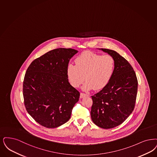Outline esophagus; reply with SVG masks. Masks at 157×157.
I'll list each match as a JSON object with an SVG mask.
<instances>
[{"label": "esophagus", "instance_id": "1", "mask_svg": "<svg viewBox=\"0 0 157 157\" xmlns=\"http://www.w3.org/2000/svg\"><path fill=\"white\" fill-rule=\"evenodd\" d=\"M86 96H88V94H83V93H81V94H80V98H83Z\"/></svg>", "mask_w": 157, "mask_h": 157}]
</instances>
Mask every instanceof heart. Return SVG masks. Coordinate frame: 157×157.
Listing matches in <instances>:
<instances>
[{
	"label": "heart",
	"instance_id": "b5f03b06",
	"mask_svg": "<svg viewBox=\"0 0 157 157\" xmlns=\"http://www.w3.org/2000/svg\"><path fill=\"white\" fill-rule=\"evenodd\" d=\"M75 65L69 63L67 76L70 85L79 88L86 80L83 89L89 90L94 88H105L111 81L115 70V62L109 55L101 56L90 51H85L77 56Z\"/></svg>",
	"mask_w": 157,
	"mask_h": 157
}]
</instances>
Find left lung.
<instances>
[{"instance_id": "obj_1", "label": "left lung", "mask_w": 157, "mask_h": 157, "mask_svg": "<svg viewBox=\"0 0 157 157\" xmlns=\"http://www.w3.org/2000/svg\"><path fill=\"white\" fill-rule=\"evenodd\" d=\"M99 50L113 57L115 70L106 86L92 96L90 115L96 125L109 129L121 124L132 114L136 101L138 81L132 65L124 57L115 51Z\"/></svg>"}]
</instances>
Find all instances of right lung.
Returning <instances> with one entry per match:
<instances>
[{"label": "right lung", "instance_id": "add662e5", "mask_svg": "<svg viewBox=\"0 0 157 157\" xmlns=\"http://www.w3.org/2000/svg\"><path fill=\"white\" fill-rule=\"evenodd\" d=\"M78 51L59 48L34 59L25 72L23 98L32 117L47 128H56L69 120L80 93L68 80L70 59Z\"/></svg>", "mask_w": 157, "mask_h": 157}]
</instances>
